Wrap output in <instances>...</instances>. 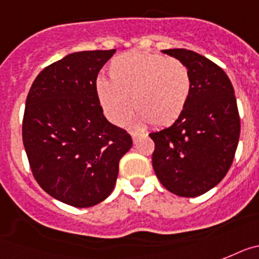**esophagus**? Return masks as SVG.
<instances>
[{
	"label": "esophagus",
	"instance_id": "obj_1",
	"mask_svg": "<svg viewBox=\"0 0 259 259\" xmlns=\"http://www.w3.org/2000/svg\"><path fill=\"white\" fill-rule=\"evenodd\" d=\"M142 137H145V134H142V133H137V132H132V138L133 141H134V143L138 141V139H141Z\"/></svg>",
	"mask_w": 259,
	"mask_h": 259
}]
</instances>
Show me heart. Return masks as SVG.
Returning a JSON list of instances; mask_svg holds the SVG:
<instances>
[{"label":"heart","instance_id":"heart-1","mask_svg":"<svg viewBox=\"0 0 259 259\" xmlns=\"http://www.w3.org/2000/svg\"><path fill=\"white\" fill-rule=\"evenodd\" d=\"M109 82L99 79L95 92L108 120L123 125L133 109L138 125L167 127L183 114L192 89L185 64L143 51L116 56L108 66ZM132 104H130V100Z\"/></svg>","mask_w":259,"mask_h":259}]
</instances>
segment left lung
I'll return each mask as SVG.
<instances>
[{
    "instance_id": "8db88e82",
    "label": "left lung",
    "mask_w": 259,
    "mask_h": 259,
    "mask_svg": "<svg viewBox=\"0 0 259 259\" xmlns=\"http://www.w3.org/2000/svg\"><path fill=\"white\" fill-rule=\"evenodd\" d=\"M163 53L185 64L192 89L172 126L150 133L152 167L164 188L180 197L204 194L224 179L240 138V116L228 75L208 58L188 49Z\"/></svg>"
}]
</instances>
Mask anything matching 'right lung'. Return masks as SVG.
I'll return each mask as SVG.
<instances>
[{"label":"right lung","mask_w":259,"mask_h":259,"mask_svg":"<svg viewBox=\"0 0 259 259\" xmlns=\"http://www.w3.org/2000/svg\"><path fill=\"white\" fill-rule=\"evenodd\" d=\"M114 52L67 55L42 69L27 95L22 137L33 177L74 207H91L111 194L120 159L133 146L96 98L98 74Z\"/></svg>","instance_id":"right-lung-1"}]
</instances>
